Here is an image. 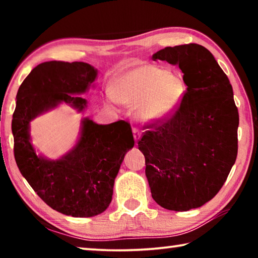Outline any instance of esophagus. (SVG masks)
Segmentation results:
<instances>
[{"label": "esophagus", "mask_w": 258, "mask_h": 258, "mask_svg": "<svg viewBox=\"0 0 258 258\" xmlns=\"http://www.w3.org/2000/svg\"><path fill=\"white\" fill-rule=\"evenodd\" d=\"M133 135H134V141L138 142L140 138H141V132L138 128H133Z\"/></svg>", "instance_id": "obj_1"}]
</instances>
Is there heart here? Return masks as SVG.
<instances>
[{
    "instance_id": "obj_1",
    "label": "heart",
    "mask_w": 258,
    "mask_h": 258,
    "mask_svg": "<svg viewBox=\"0 0 258 258\" xmlns=\"http://www.w3.org/2000/svg\"><path fill=\"white\" fill-rule=\"evenodd\" d=\"M110 92L115 101L137 107L140 119L158 121L175 110L184 84L180 77L164 68L142 64L117 78Z\"/></svg>"
}]
</instances>
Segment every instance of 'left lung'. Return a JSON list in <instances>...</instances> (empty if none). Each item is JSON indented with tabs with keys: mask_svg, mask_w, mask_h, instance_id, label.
Here are the masks:
<instances>
[{
	"mask_svg": "<svg viewBox=\"0 0 258 258\" xmlns=\"http://www.w3.org/2000/svg\"><path fill=\"white\" fill-rule=\"evenodd\" d=\"M177 64L186 91L172 115L147 125L139 150L159 206L186 212L213 199L238 154L239 113L232 85L203 45L167 46L152 55Z\"/></svg>",
	"mask_w": 258,
	"mask_h": 258,
	"instance_id": "8db88e82",
	"label": "left lung"
}]
</instances>
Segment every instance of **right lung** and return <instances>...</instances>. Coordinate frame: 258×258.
<instances>
[{
  "instance_id": "obj_1",
  "label": "right lung",
  "mask_w": 258,
  "mask_h": 258,
  "mask_svg": "<svg viewBox=\"0 0 258 258\" xmlns=\"http://www.w3.org/2000/svg\"><path fill=\"white\" fill-rule=\"evenodd\" d=\"M97 75L94 67L78 61L40 63L21 83L12 116L20 173L46 205L74 217L99 215L111 203L115 178L134 146L131 125L125 120L99 125L84 118L76 146L60 159L50 160L35 152L29 123L61 102L83 111L87 102L76 94L85 93Z\"/></svg>"
}]
</instances>
